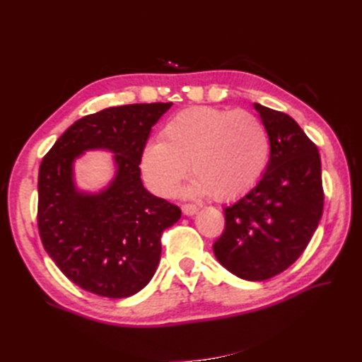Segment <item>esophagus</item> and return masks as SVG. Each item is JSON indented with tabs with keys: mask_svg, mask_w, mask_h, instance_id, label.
<instances>
[{
	"mask_svg": "<svg viewBox=\"0 0 362 362\" xmlns=\"http://www.w3.org/2000/svg\"><path fill=\"white\" fill-rule=\"evenodd\" d=\"M182 211H183V214H187V216H193V214H196L199 211V206L194 204H183Z\"/></svg>",
	"mask_w": 362,
	"mask_h": 362,
	"instance_id": "34e87169",
	"label": "esophagus"
}]
</instances>
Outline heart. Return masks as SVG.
<instances>
[{
    "label": "heart",
    "mask_w": 362,
    "mask_h": 362,
    "mask_svg": "<svg viewBox=\"0 0 362 362\" xmlns=\"http://www.w3.org/2000/svg\"><path fill=\"white\" fill-rule=\"evenodd\" d=\"M271 157V136L253 113L219 107H189L166 121L160 141L144 148L141 168L148 185L169 197L187 175L189 191L232 201L257 185Z\"/></svg>",
    "instance_id": "b5f03b06"
}]
</instances>
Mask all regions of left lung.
Returning a JSON list of instances; mask_svg holds the SVG:
<instances>
[{
	"label": "left lung",
	"instance_id": "obj_1",
	"mask_svg": "<svg viewBox=\"0 0 362 362\" xmlns=\"http://www.w3.org/2000/svg\"><path fill=\"white\" fill-rule=\"evenodd\" d=\"M255 109L271 136V158L257 187L226 206V228L213 250L236 276L263 281L306 249L324 211V188L317 146L289 115Z\"/></svg>",
	"mask_w": 362,
	"mask_h": 362
}]
</instances>
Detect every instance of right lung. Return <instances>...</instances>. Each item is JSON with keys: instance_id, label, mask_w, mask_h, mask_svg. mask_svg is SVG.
Listing matches in <instances>:
<instances>
[{"instance_id": "add662e5", "label": "right lung", "mask_w": 362, "mask_h": 362, "mask_svg": "<svg viewBox=\"0 0 362 362\" xmlns=\"http://www.w3.org/2000/svg\"><path fill=\"white\" fill-rule=\"evenodd\" d=\"M173 103L110 107L78 119L43 157L38 169L37 226L45 250L66 279L91 294L122 298L156 274L161 233L180 209L141 183V157L151 127ZM109 148L117 175L99 195L74 188L72 161L83 150Z\"/></svg>"}]
</instances>
